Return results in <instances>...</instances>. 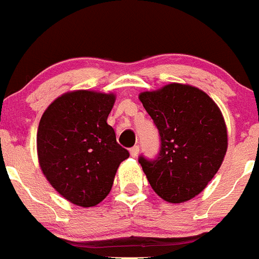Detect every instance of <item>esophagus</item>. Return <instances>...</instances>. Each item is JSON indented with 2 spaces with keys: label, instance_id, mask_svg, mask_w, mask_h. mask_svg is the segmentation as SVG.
Returning <instances> with one entry per match:
<instances>
[{
  "label": "esophagus",
  "instance_id": "34e87169",
  "mask_svg": "<svg viewBox=\"0 0 259 259\" xmlns=\"http://www.w3.org/2000/svg\"><path fill=\"white\" fill-rule=\"evenodd\" d=\"M139 150H140L139 145H135V146H132L131 149H130V153H131L132 157H137V154H139Z\"/></svg>",
  "mask_w": 259,
  "mask_h": 259
}]
</instances>
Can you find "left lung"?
Masks as SVG:
<instances>
[{
	"label": "left lung",
	"instance_id": "8db88e82",
	"mask_svg": "<svg viewBox=\"0 0 259 259\" xmlns=\"http://www.w3.org/2000/svg\"><path fill=\"white\" fill-rule=\"evenodd\" d=\"M159 134L155 158L139 157L152 188L163 200L180 203L197 196L218 172L227 152L221 110L205 92L168 84L140 95Z\"/></svg>",
	"mask_w": 259,
	"mask_h": 259
}]
</instances>
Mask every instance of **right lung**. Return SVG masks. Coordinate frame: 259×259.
Here are the masks:
<instances>
[{
	"label": "right lung",
	"instance_id": "1",
	"mask_svg": "<svg viewBox=\"0 0 259 259\" xmlns=\"http://www.w3.org/2000/svg\"><path fill=\"white\" fill-rule=\"evenodd\" d=\"M114 101V95L77 91L57 98L41 116V170L53 188L79 206L101 202L111 191L120 162L130 157L107 124Z\"/></svg>",
	"mask_w": 259,
	"mask_h": 259
}]
</instances>
